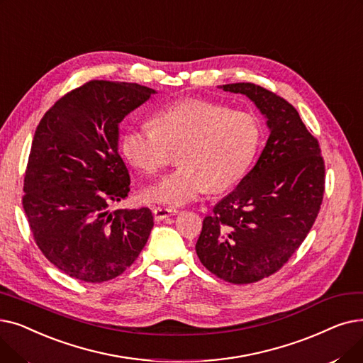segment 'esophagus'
Returning a JSON list of instances; mask_svg holds the SVG:
<instances>
[{"instance_id": "obj_1", "label": "esophagus", "mask_w": 363, "mask_h": 363, "mask_svg": "<svg viewBox=\"0 0 363 363\" xmlns=\"http://www.w3.org/2000/svg\"><path fill=\"white\" fill-rule=\"evenodd\" d=\"M153 211V218L157 221H161L169 216H174L177 213L176 208H165V206H155V208H152Z\"/></svg>"}]
</instances>
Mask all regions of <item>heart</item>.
<instances>
[{"label": "heart", "mask_w": 363, "mask_h": 363, "mask_svg": "<svg viewBox=\"0 0 363 363\" xmlns=\"http://www.w3.org/2000/svg\"><path fill=\"white\" fill-rule=\"evenodd\" d=\"M255 116L199 99L171 103L152 116V125H130L121 135L124 157L147 174L161 169L171 149L180 165L143 189L142 198L168 206L191 202L213 189L236 183L260 143Z\"/></svg>", "instance_id": "b5f03b06"}]
</instances>
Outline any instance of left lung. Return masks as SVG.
I'll return each instance as SVG.
<instances>
[{
  "instance_id": "left-lung-1",
  "label": "left lung",
  "mask_w": 363,
  "mask_h": 363,
  "mask_svg": "<svg viewBox=\"0 0 363 363\" xmlns=\"http://www.w3.org/2000/svg\"><path fill=\"white\" fill-rule=\"evenodd\" d=\"M218 89L247 96L264 116L269 139L252 169L203 218L195 250L217 278L252 284L278 272L312 229L325 165L318 140L286 100L251 82Z\"/></svg>"
}]
</instances>
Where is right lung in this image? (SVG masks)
<instances>
[{
	"label": "right lung",
	"mask_w": 363,
	"mask_h": 363,
	"mask_svg": "<svg viewBox=\"0 0 363 363\" xmlns=\"http://www.w3.org/2000/svg\"><path fill=\"white\" fill-rule=\"evenodd\" d=\"M153 89L90 81L51 106L37 127L23 184V210L50 263L100 284L130 267L153 228L149 208L109 210L130 192L119 157V124Z\"/></svg>",
	"instance_id": "add662e5"
}]
</instances>
